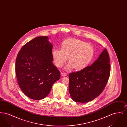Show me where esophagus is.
<instances>
[{"mask_svg":"<svg viewBox=\"0 0 127 127\" xmlns=\"http://www.w3.org/2000/svg\"><path fill=\"white\" fill-rule=\"evenodd\" d=\"M61 76L62 77H65V76H66V75H67V74L66 73L64 72H61Z\"/></svg>","mask_w":127,"mask_h":127,"instance_id":"esophagus-1","label":"esophagus"}]
</instances>
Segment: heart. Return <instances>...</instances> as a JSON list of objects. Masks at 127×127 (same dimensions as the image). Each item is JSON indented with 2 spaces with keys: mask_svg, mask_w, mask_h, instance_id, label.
<instances>
[{
  "mask_svg": "<svg viewBox=\"0 0 127 127\" xmlns=\"http://www.w3.org/2000/svg\"><path fill=\"white\" fill-rule=\"evenodd\" d=\"M94 52V48L91 44L77 38H69L62 42L61 49H53L51 54L56 66L62 67L68 60L69 63L66 69L74 68L76 70H81L91 63Z\"/></svg>",
  "mask_w": 127,
  "mask_h": 127,
  "instance_id": "heart-1",
  "label": "heart"
}]
</instances>
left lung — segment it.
Wrapping results in <instances>:
<instances>
[{
    "label": "left lung",
    "instance_id": "left-lung-1",
    "mask_svg": "<svg viewBox=\"0 0 127 127\" xmlns=\"http://www.w3.org/2000/svg\"><path fill=\"white\" fill-rule=\"evenodd\" d=\"M109 62L108 52L105 48L91 66L68 75L69 93L73 100L77 102H89L102 93L110 75Z\"/></svg>",
    "mask_w": 127,
    "mask_h": 127
}]
</instances>
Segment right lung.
Wrapping results in <instances>:
<instances>
[{
  "mask_svg": "<svg viewBox=\"0 0 127 127\" xmlns=\"http://www.w3.org/2000/svg\"><path fill=\"white\" fill-rule=\"evenodd\" d=\"M52 47L48 36H37L24 45L17 56L15 70L19 86L32 99L47 97L61 78L52 62Z\"/></svg>",
  "mask_w": 127,
  "mask_h": 127,
  "instance_id": "add662e5",
  "label": "right lung"
}]
</instances>
